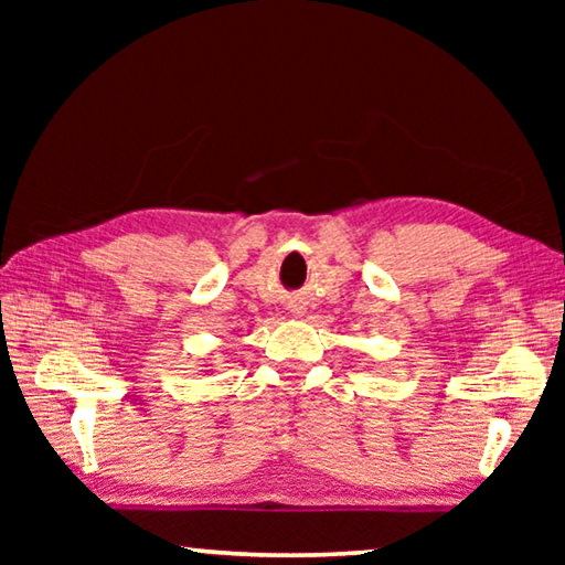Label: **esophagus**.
Masks as SVG:
<instances>
[{"label":"esophagus","instance_id":"1","mask_svg":"<svg viewBox=\"0 0 565 565\" xmlns=\"http://www.w3.org/2000/svg\"><path fill=\"white\" fill-rule=\"evenodd\" d=\"M294 317H301V311H294Z\"/></svg>","mask_w":565,"mask_h":565}]
</instances>
